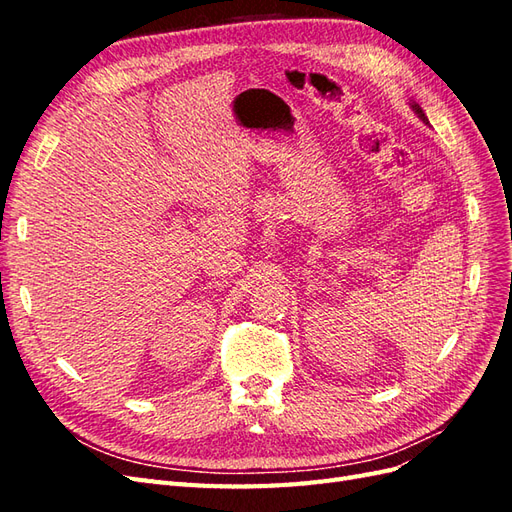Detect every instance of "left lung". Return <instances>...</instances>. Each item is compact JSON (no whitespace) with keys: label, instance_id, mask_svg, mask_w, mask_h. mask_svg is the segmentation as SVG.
Instances as JSON below:
<instances>
[{"label":"left lung","instance_id":"left-lung-1","mask_svg":"<svg viewBox=\"0 0 512 512\" xmlns=\"http://www.w3.org/2000/svg\"><path fill=\"white\" fill-rule=\"evenodd\" d=\"M412 108H414V113H416L418 117H421L425 123H429V121H427V117H425V113H423V108H421V106H418V104H414V102H412Z\"/></svg>","mask_w":512,"mask_h":512}]
</instances>
